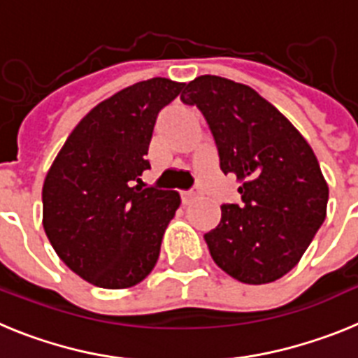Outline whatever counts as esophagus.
<instances>
[{"mask_svg": "<svg viewBox=\"0 0 358 358\" xmlns=\"http://www.w3.org/2000/svg\"><path fill=\"white\" fill-rule=\"evenodd\" d=\"M199 197L197 189H189V192H181V199L182 204H189V202L194 201V199Z\"/></svg>", "mask_w": 358, "mask_h": 358, "instance_id": "1", "label": "esophagus"}]
</instances>
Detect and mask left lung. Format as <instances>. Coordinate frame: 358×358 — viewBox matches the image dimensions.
Wrapping results in <instances>:
<instances>
[{"instance_id": "obj_1", "label": "left lung", "mask_w": 358, "mask_h": 358, "mask_svg": "<svg viewBox=\"0 0 358 358\" xmlns=\"http://www.w3.org/2000/svg\"><path fill=\"white\" fill-rule=\"evenodd\" d=\"M213 132L224 173L240 182V204L222 206L204 235L215 264L231 278L273 283L292 271L327 218L328 182L301 132L252 87L201 75L181 94Z\"/></svg>"}]
</instances>
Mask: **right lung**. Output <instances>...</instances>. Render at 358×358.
Listing matches in <instances>:
<instances>
[{
  "label": "right lung",
  "instance_id": "add662e5",
  "mask_svg": "<svg viewBox=\"0 0 358 358\" xmlns=\"http://www.w3.org/2000/svg\"><path fill=\"white\" fill-rule=\"evenodd\" d=\"M185 84L156 77L94 106L68 136L43 185V226L62 262L91 285L129 289L159 258L181 204L173 189L140 176L157 115Z\"/></svg>",
  "mask_w": 358,
  "mask_h": 358
}]
</instances>
